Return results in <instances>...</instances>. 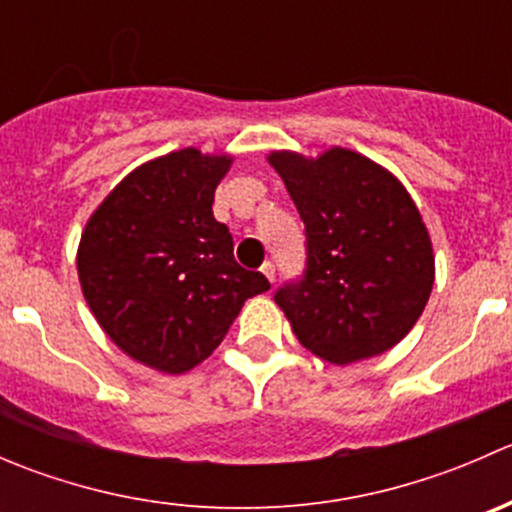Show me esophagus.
Segmentation results:
<instances>
[{
    "mask_svg": "<svg viewBox=\"0 0 512 512\" xmlns=\"http://www.w3.org/2000/svg\"><path fill=\"white\" fill-rule=\"evenodd\" d=\"M260 272L267 277V280L275 282V265H272V262H265V265L260 267Z\"/></svg>",
    "mask_w": 512,
    "mask_h": 512,
    "instance_id": "1",
    "label": "esophagus"
}]
</instances>
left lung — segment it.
<instances>
[{
  "mask_svg": "<svg viewBox=\"0 0 512 512\" xmlns=\"http://www.w3.org/2000/svg\"><path fill=\"white\" fill-rule=\"evenodd\" d=\"M307 227V272L275 302L304 349L347 366L389 352L414 329L436 277L414 198L384 165L334 146L317 158L272 151Z\"/></svg>",
  "mask_w": 512,
  "mask_h": 512,
  "instance_id": "obj_1",
  "label": "left lung"
}]
</instances>
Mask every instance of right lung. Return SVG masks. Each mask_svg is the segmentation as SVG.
<instances>
[{
  "mask_svg": "<svg viewBox=\"0 0 512 512\" xmlns=\"http://www.w3.org/2000/svg\"><path fill=\"white\" fill-rule=\"evenodd\" d=\"M230 153L180 148L133 168L91 213L76 270L96 322L123 354L185 374L218 349L242 304L267 292L213 218Z\"/></svg>",
  "mask_w": 512,
  "mask_h": 512,
  "instance_id": "add662e5",
  "label": "right lung"
}]
</instances>
